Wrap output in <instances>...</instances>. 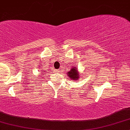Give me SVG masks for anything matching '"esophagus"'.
Instances as JSON below:
<instances>
[{"instance_id": "obj_1", "label": "esophagus", "mask_w": 130, "mask_h": 130, "mask_svg": "<svg viewBox=\"0 0 130 130\" xmlns=\"http://www.w3.org/2000/svg\"><path fill=\"white\" fill-rule=\"evenodd\" d=\"M59 71H60V70H56L57 72H59Z\"/></svg>"}]
</instances>
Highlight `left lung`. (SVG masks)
Instances as JSON below:
<instances>
[{
	"label": "left lung",
	"instance_id": "1",
	"mask_svg": "<svg viewBox=\"0 0 130 130\" xmlns=\"http://www.w3.org/2000/svg\"><path fill=\"white\" fill-rule=\"evenodd\" d=\"M67 74H68V77H69L71 80H73L74 81L78 79L80 76L78 71L76 67H72L70 71L67 72Z\"/></svg>",
	"mask_w": 130,
	"mask_h": 130
}]
</instances>
